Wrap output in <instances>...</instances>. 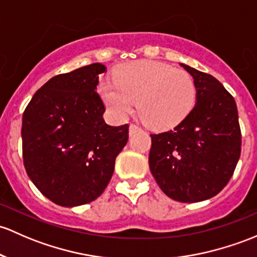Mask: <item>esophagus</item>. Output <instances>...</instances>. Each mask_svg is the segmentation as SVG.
<instances>
[{
    "instance_id": "obj_1",
    "label": "esophagus",
    "mask_w": 257,
    "mask_h": 257,
    "mask_svg": "<svg viewBox=\"0 0 257 257\" xmlns=\"http://www.w3.org/2000/svg\"><path fill=\"white\" fill-rule=\"evenodd\" d=\"M138 131H140V126L137 125V124H131V126H129V134H134L137 133Z\"/></svg>"
}]
</instances>
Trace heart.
Segmentation results:
<instances>
[{"label":"heart","mask_w":257,"mask_h":257,"mask_svg":"<svg viewBox=\"0 0 257 257\" xmlns=\"http://www.w3.org/2000/svg\"><path fill=\"white\" fill-rule=\"evenodd\" d=\"M113 82L102 81L98 93L115 118H125L137 109L151 128L166 129L177 125L192 110L197 88L190 72L171 65L138 60L118 65Z\"/></svg>","instance_id":"heart-1"}]
</instances>
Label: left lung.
Returning <instances> with one entry per match:
<instances>
[{"instance_id":"8db88e82","label":"left lung","mask_w":257,"mask_h":257,"mask_svg":"<svg viewBox=\"0 0 257 257\" xmlns=\"http://www.w3.org/2000/svg\"><path fill=\"white\" fill-rule=\"evenodd\" d=\"M197 88V102L171 131L150 134V171L161 191L183 203L206 201L228 185L241 153L234 97L212 75L181 64Z\"/></svg>"}]
</instances>
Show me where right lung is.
Returning a JSON list of instances; mask_svg holds the SVG:
<instances>
[{
	"label": "right lung",
	"instance_id": "add662e5",
	"mask_svg": "<svg viewBox=\"0 0 257 257\" xmlns=\"http://www.w3.org/2000/svg\"><path fill=\"white\" fill-rule=\"evenodd\" d=\"M102 64L56 75L34 93L22 121L23 164L32 182L55 204L76 207L98 198L109 183L129 124L104 121L97 93Z\"/></svg>",
	"mask_w": 257,
	"mask_h": 257
}]
</instances>
